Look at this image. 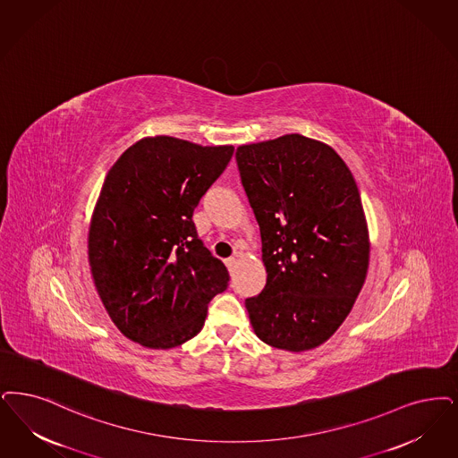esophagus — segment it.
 Masks as SVG:
<instances>
[{
  "label": "esophagus",
  "mask_w": 458,
  "mask_h": 458,
  "mask_svg": "<svg viewBox=\"0 0 458 458\" xmlns=\"http://www.w3.org/2000/svg\"><path fill=\"white\" fill-rule=\"evenodd\" d=\"M225 264H226V267H228V271H230V273H232V271H233V269H235V266H237V257H228V259H226V262H225Z\"/></svg>",
  "instance_id": "esophagus-1"
}]
</instances>
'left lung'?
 I'll list each match as a JSON object with an SVG mask.
<instances>
[{
    "instance_id": "8db88e82",
    "label": "left lung",
    "mask_w": 458,
    "mask_h": 458,
    "mask_svg": "<svg viewBox=\"0 0 458 458\" xmlns=\"http://www.w3.org/2000/svg\"><path fill=\"white\" fill-rule=\"evenodd\" d=\"M237 164L267 273L262 293L245 300L252 329L273 348H318L365 284L369 235L358 185L334 148L301 134L242 145Z\"/></svg>"
}]
</instances>
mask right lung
<instances>
[{
  "instance_id": "add662e5",
  "label": "right lung",
  "mask_w": 458,
  "mask_h": 458,
  "mask_svg": "<svg viewBox=\"0 0 458 458\" xmlns=\"http://www.w3.org/2000/svg\"><path fill=\"white\" fill-rule=\"evenodd\" d=\"M235 148L148 136L117 158L89 228L93 283L128 339L172 349L201 332L228 271L198 238L192 213Z\"/></svg>"
}]
</instances>
